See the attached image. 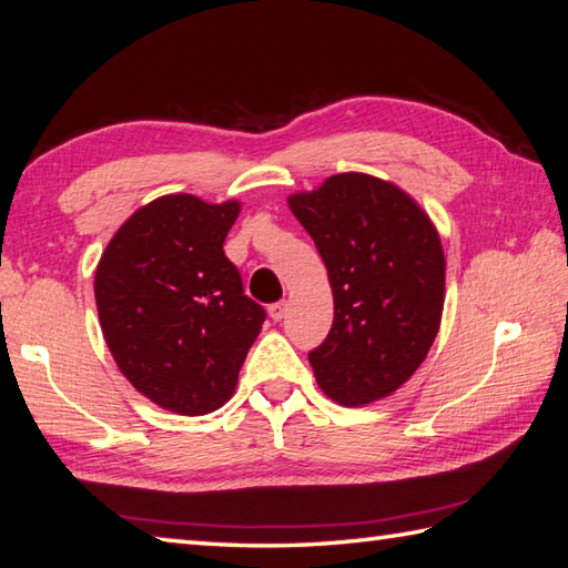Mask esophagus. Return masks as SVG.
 Segmentation results:
<instances>
[{
  "label": "esophagus",
  "mask_w": 568,
  "mask_h": 568,
  "mask_svg": "<svg viewBox=\"0 0 568 568\" xmlns=\"http://www.w3.org/2000/svg\"><path fill=\"white\" fill-rule=\"evenodd\" d=\"M285 312H287V305H285V303H273V305L268 307V317H271L273 322H281V320L285 317Z\"/></svg>",
  "instance_id": "34e87169"
}]
</instances>
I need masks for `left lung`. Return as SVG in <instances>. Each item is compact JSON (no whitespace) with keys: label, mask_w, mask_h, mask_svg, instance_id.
Here are the masks:
<instances>
[{"label":"left lung","mask_w":568,"mask_h":568,"mask_svg":"<svg viewBox=\"0 0 568 568\" xmlns=\"http://www.w3.org/2000/svg\"><path fill=\"white\" fill-rule=\"evenodd\" d=\"M327 265L334 322L310 364L334 403L388 397L427 358L444 310L437 226L405 190L339 173L287 197Z\"/></svg>","instance_id":"1"}]
</instances>
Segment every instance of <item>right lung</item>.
Listing matches in <instances>:
<instances>
[{
	"label": "right lung",
	"mask_w": 568,
	"mask_h": 568,
	"mask_svg": "<svg viewBox=\"0 0 568 568\" xmlns=\"http://www.w3.org/2000/svg\"><path fill=\"white\" fill-rule=\"evenodd\" d=\"M241 204L163 195L116 229L94 273L104 342L119 371L175 415H207L234 395L265 312L244 295L224 239Z\"/></svg>",
	"instance_id": "right-lung-1"
}]
</instances>
